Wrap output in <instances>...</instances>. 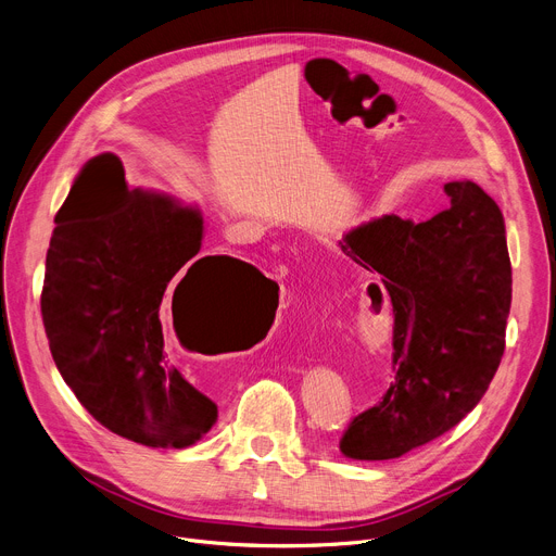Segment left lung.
Segmentation results:
<instances>
[{"instance_id":"obj_1","label":"left lung","mask_w":556,"mask_h":556,"mask_svg":"<svg viewBox=\"0 0 556 556\" xmlns=\"http://www.w3.org/2000/svg\"><path fill=\"white\" fill-rule=\"evenodd\" d=\"M451 206L427 222L383 215L352 228L341 251L381 276L368 293L393 305V377L339 448L393 460L453 429L486 393L505 352L511 263L498 204L448 181Z\"/></svg>"}]
</instances>
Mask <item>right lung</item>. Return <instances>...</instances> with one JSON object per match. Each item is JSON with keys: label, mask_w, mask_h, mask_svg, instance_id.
<instances>
[{"label": "right lung", "mask_w": 556, "mask_h": 556, "mask_svg": "<svg viewBox=\"0 0 556 556\" xmlns=\"http://www.w3.org/2000/svg\"><path fill=\"white\" fill-rule=\"evenodd\" d=\"M202 238L198 208L127 188L114 154L87 163L55 215L40 299L51 356L89 415L137 444L184 448L217 421L170 358L166 293L181 339L179 325L215 332L276 285L238 257H198Z\"/></svg>", "instance_id": "obj_1"}]
</instances>
